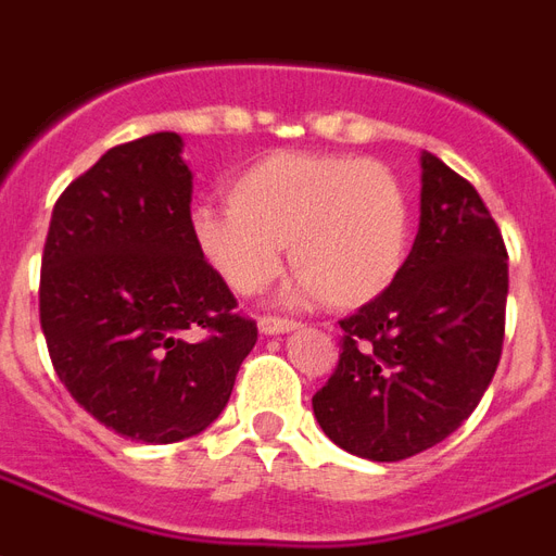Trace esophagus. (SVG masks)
<instances>
[{"mask_svg": "<svg viewBox=\"0 0 556 556\" xmlns=\"http://www.w3.org/2000/svg\"><path fill=\"white\" fill-rule=\"evenodd\" d=\"M261 331L263 333H287V331H295L299 328V323H293V319H283V316H261Z\"/></svg>", "mask_w": 556, "mask_h": 556, "instance_id": "esophagus-1", "label": "esophagus"}]
</instances>
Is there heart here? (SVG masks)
Here are the masks:
<instances>
[{"mask_svg": "<svg viewBox=\"0 0 556 556\" xmlns=\"http://www.w3.org/2000/svg\"><path fill=\"white\" fill-rule=\"evenodd\" d=\"M228 207L193 214L199 252L237 295L281 273L283 243L295 293L361 307L399 278L410 245V202L399 175L354 154L273 152L225 184Z\"/></svg>", "mask_w": 556, "mask_h": 556, "instance_id": "obj_1", "label": "heart"}]
</instances>
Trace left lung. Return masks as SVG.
<instances>
[{"instance_id":"8db88e82","label":"left lung","mask_w":556,"mask_h":556,"mask_svg":"<svg viewBox=\"0 0 556 556\" xmlns=\"http://www.w3.org/2000/svg\"><path fill=\"white\" fill-rule=\"evenodd\" d=\"M507 283L490 207L425 152L416 243L390 290L340 319V361L313 395L328 440L395 463L457 431L498 369Z\"/></svg>"}]
</instances>
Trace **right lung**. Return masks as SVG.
Returning <instances> with one entry per match:
<instances>
[{
    "instance_id": "add662e5",
    "label": "right lung",
    "mask_w": 556,
    "mask_h": 556,
    "mask_svg": "<svg viewBox=\"0 0 556 556\" xmlns=\"http://www.w3.org/2000/svg\"><path fill=\"white\" fill-rule=\"evenodd\" d=\"M175 131L114 146L66 187L40 263L58 378L125 440H187L231 399L257 342L195 245L193 175Z\"/></svg>"
}]
</instances>
